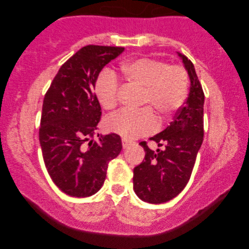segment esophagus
<instances>
[{
	"label": "esophagus",
	"instance_id": "34e87169",
	"mask_svg": "<svg viewBox=\"0 0 249 249\" xmlns=\"http://www.w3.org/2000/svg\"><path fill=\"white\" fill-rule=\"evenodd\" d=\"M122 144H123L124 149H127V147H130V146L135 145V142L134 141H129L127 139H123V140H122Z\"/></svg>",
	"mask_w": 249,
	"mask_h": 249
}]
</instances>
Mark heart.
Wrapping results in <instances>:
<instances>
[{
  "label": "heart",
  "mask_w": 249,
  "mask_h": 249,
  "mask_svg": "<svg viewBox=\"0 0 249 249\" xmlns=\"http://www.w3.org/2000/svg\"><path fill=\"white\" fill-rule=\"evenodd\" d=\"M122 73L129 83L143 88L141 106H149L138 111L121 110L110 115L106 127L126 139L149 135L158 127L154 113L170 118L181 109L188 94V75L179 65L154 57H139L122 65ZM119 81L112 73L105 71L95 84V94L105 109L111 110L119 103Z\"/></svg>",
  "instance_id": "1"
}]
</instances>
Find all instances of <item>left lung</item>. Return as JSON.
<instances>
[{
    "label": "left lung",
    "instance_id": "left-lung-1",
    "mask_svg": "<svg viewBox=\"0 0 249 249\" xmlns=\"http://www.w3.org/2000/svg\"><path fill=\"white\" fill-rule=\"evenodd\" d=\"M178 55L190 78L188 97L170 125L150 138L163 149L152 151L145 141L140 142L145 157L134 169L135 193L149 203L167 202L182 192L192 176L203 141V89L192 61L182 53Z\"/></svg>",
    "mask_w": 249,
    "mask_h": 249
}]
</instances>
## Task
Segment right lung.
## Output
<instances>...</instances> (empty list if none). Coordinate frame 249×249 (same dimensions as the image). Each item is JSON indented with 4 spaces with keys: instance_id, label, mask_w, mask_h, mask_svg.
Instances as JSON below:
<instances>
[{
    "instance_id": "right-lung-1",
    "label": "right lung",
    "mask_w": 249,
    "mask_h": 249,
    "mask_svg": "<svg viewBox=\"0 0 249 249\" xmlns=\"http://www.w3.org/2000/svg\"><path fill=\"white\" fill-rule=\"evenodd\" d=\"M123 51V47H83L61 66L45 95L39 126L45 166L56 186L71 197L96 194L109 161L122 151L116 134L94 140L102 116L94 89L103 68Z\"/></svg>"
}]
</instances>
